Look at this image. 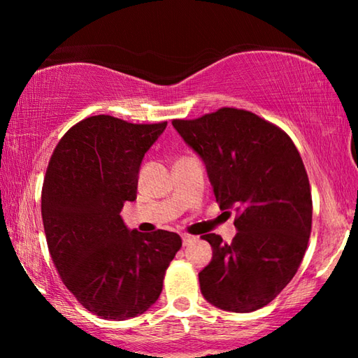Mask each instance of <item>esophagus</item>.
<instances>
[{
  "mask_svg": "<svg viewBox=\"0 0 358 358\" xmlns=\"http://www.w3.org/2000/svg\"><path fill=\"white\" fill-rule=\"evenodd\" d=\"M181 238H183V245L185 246L191 245V243H194V241L197 240L196 235H189V234H183V235H181Z\"/></svg>",
  "mask_w": 358,
  "mask_h": 358,
  "instance_id": "34e87169",
  "label": "esophagus"
}]
</instances>
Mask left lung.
<instances>
[{
	"instance_id": "left-lung-1",
	"label": "left lung",
	"mask_w": 358,
	"mask_h": 358,
	"mask_svg": "<svg viewBox=\"0 0 358 358\" xmlns=\"http://www.w3.org/2000/svg\"><path fill=\"white\" fill-rule=\"evenodd\" d=\"M172 124L201 156L216 202L234 211L238 230L230 243L202 237L213 248L199 273L203 299L224 311H256L290 282L310 240L313 201L299 150L278 126L240 108Z\"/></svg>"
}]
</instances>
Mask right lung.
<instances>
[{
	"label": "right lung",
	"instance_id": "obj_1",
	"mask_svg": "<svg viewBox=\"0 0 358 358\" xmlns=\"http://www.w3.org/2000/svg\"><path fill=\"white\" fill-rule=\"evenodd\" d=\"M167 121L134 124L96 115L66 132L48 161L41 211L53 264L82 306L107 320L143 314L159 299L178 234L128 229L142 159Z\"/></svg>",
	"mask_w": 358,
	"mask_h": 358
}]
</instances>
